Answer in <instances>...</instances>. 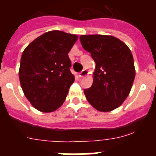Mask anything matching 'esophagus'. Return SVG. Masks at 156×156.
<instances>
[{
	"mask_svg": "<svg viewBox=\"0 0 156 156\" xmlns=\"http://www.w3.org/2000/svg\"><path fill=\"white\" fill-rule=\"evenodd\" d=\"M87 75V71L86 70V69H84V70H82L79 73V77L80 78H83V77L86 76Z\"/></svg>",
	"mask_w": 156,
	"mask_h": 156,
	"instance_id": "1",
	"label": "esophagus"
}]
</instances>
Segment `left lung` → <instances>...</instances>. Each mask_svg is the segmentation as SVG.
<instances>
[{"mask_svg":"<svg viewBox=\"0 0 156 156\" xmlns=\"http://www.w3.org/2000/svg\"><path fill=\"white\" fill-rule=\"evenodd\" d=\"M80 41L96 63L92 86L84 90L86 98L98 111L114 110L123 103L133 85V55L124 42L113 36L81 35Z\"/></svg>","mask_w":156,"mask_h":156,"instance_id":"8db88e82","label":"left lung"}]
</instances>
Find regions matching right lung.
I'll return each instance as SVG.
<instances>
[{"mask_svg": "<svg viewBox=\"0 0 156 156\" xmlns=\"http://www.w3.org/2000/svg\"><path fill=\"white\" fill-rule=\"evenodd\" d=\"M77 40L75 34L50 31L37 37L23 51L19 71L20 84L36 109L51 112L66 100L75 81L68 53Z\"/></svg>", "mask_w": 156, "mask_h": 156, "instance_id": "obj_1", "label": "right lung"}]
</instances>
